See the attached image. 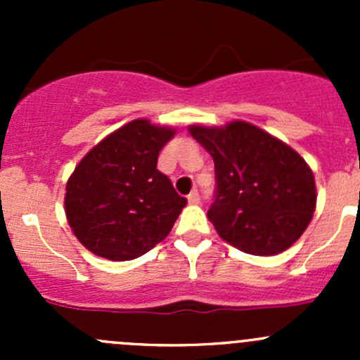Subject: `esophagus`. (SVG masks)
I'll use <instances>...</instances> for the list:
<instances>
[{
  "instance_id": "34e87169",
  "label": "esophagus",
  "mask_w": 360,
  "mask_h": 360,
  "mask_svg": "<svg viewBox=\"0 0 360 360\" xmlns=\"http://www.w3.org/2000/svg\"><path fill=\"white\" fill-rule=\"evenodd\" d=\"M188 202L193 203V205H197V203H200V195H198L197 190H193L190 195H188Z\"/></svg>"
}]
</instances>
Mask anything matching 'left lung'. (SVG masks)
<instances>
[{
    "label": "left lung",
    "mask_w": 360,
    "mask_h": 360,
    "mask_svg": "<svg viewBox=\"0 0 360 360\" xmlns=\"http://www.w3.org/2000/svg\"><path fill=\"white\" fill-rule=\"evenodd\" d=\"M216 169L207 217L223 240L254 256H274L303 235L317 203L314 172L291 146L248 122L191 125Z\"/></svg>",
    "instance_id": "1"
}]
</instances>
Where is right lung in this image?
<instances>
[{
	"instance_id": "obj_1",
	"label": "right lung",
	"mask_w": 360,
	"mask_h": 360,
	"mask_svg": "<svg viewBox=\"0 0 360 360\" xmlns=\"http://www.w3.org/2000/svg\"><path fill=\"white\" fill-rule=\"evenodd\" d=\"M174 134L150 120H132L76 165L64 205L72 233L90 252L136 259L170 233L186 198L157 169V160Z\"/></svg>"
}]
</instances>
